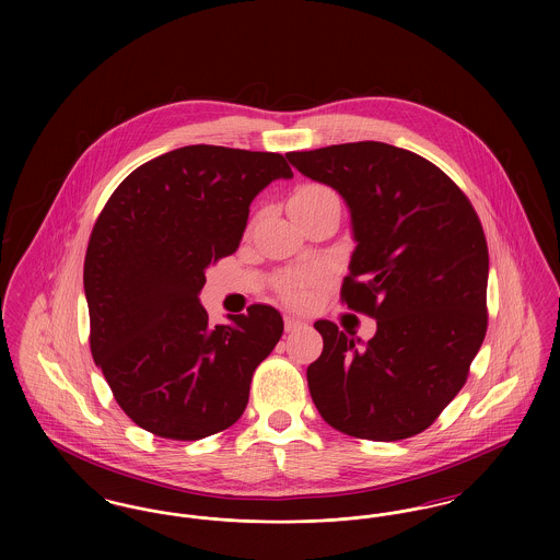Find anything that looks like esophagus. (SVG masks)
Listing matches in <instances>:
<instances>
[{
  "label": "esophagus",
  "mask_w": 560,
  "mask_h": 560,
  "mask_svg": "<svg viewBox=\"0 0 560 560\" xmlns=\"http://www.w3.org/2000/svg\"><path fill=\"white\" fill-rule=\"evenodd\" d=\"M302 327H306L304 320L292 317V315L285 317V331H288V334H290V331H298V329H302Z\"/></svg>",
  "instance_id": "34e87169"
}]
</instances>
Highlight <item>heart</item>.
Wrapping results in <instances>:
<instances>
[{"label": "heart", "instance_id": "obj_1", "mask_svg": "<svg viewBox=\"0 0 560 560\" xmlns=\"http://www.w3.org/2000/svg\"><path fill=\"white\" fill-rule=\"evenodd\" d=\"M331 199H338L331 188L319 185V183H304L293 190L292 197H290V208H311V206H319V203L331 201ZM323 279H325L323 268H308V270H300V272L283 277L279 281V290L293 304H302L308 300L311 288H315Z\"/></svg>", "mask_w": 560, "mask_h": 560}]
</instances>
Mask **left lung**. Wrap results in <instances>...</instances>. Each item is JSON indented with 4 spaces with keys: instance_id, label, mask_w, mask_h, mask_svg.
Masks as SVG:
<instances>
[{
    "instance_id": "1",
    "label": "left lung",
    "mask_w": 560,
    "mask_h": 560,
    "mask_svg": "<svg viewBox=\"0 0 560 560\" xmlns=\"http://www.w3.org/2000/svg\"><path fill=\"white\" fill-rule=\"evenodd\" d=\"M350 208L357 249L340 298L377 320L365 348L320 319L311 397L329 427L368 441L424 432L468 380L487 334L489 252L470 199L434 163L386 142L288 153Z\"/></svg>"
}]
</instances>
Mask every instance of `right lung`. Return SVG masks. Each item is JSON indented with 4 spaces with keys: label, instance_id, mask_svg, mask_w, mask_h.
Listing matches in <instances>:
<instances>
[{
    "label": "right lung",
    "instance_id": "obj_1",
    "mask_svg": "<svg viewBox=\"0 0 560 560\" xmlns=\"http://www.w3.org/2000/svg\"><path fill=\"white\" fill-rule=\"evenodd\" d=\"M292 176L279 153L190 144L142 163L108 197L83 262L90 350L133 424L197 441L240 420L283 319L252 304L210 325L197 295L206 268L237 252L252 199Z\"/></svg>",
    "mask_w": 560,
    "mask_h": 560
}]
</instances>
